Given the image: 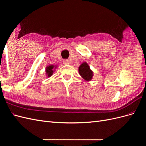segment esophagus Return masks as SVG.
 Instances as JSON below:
<instances>
[{"label":"esophagus","instance_id":"obj_1","mask_svg":"<svg viewBox=\"0 0 146 146\" xmlns=\"http://www.w3.org/2000/svg\"><path fill=\"white\" fill-rule=\"evenodd\" d=\"M63 63H64V64H68L70 63H69V61L68 60H64L63 61Z\"/></svg>","mask_w":146,"mask_h":146}]
</instances>
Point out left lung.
Listing matches in <instances>:
<instances>
[{"mask_svg":"<svg viewBox=\"0 0 146 146\" xmlns=\"http://www.w3.org/2000/svg\"><path fill=\"white\" fill-rule=\"evenodd\" d=\"M78 72L80 76L87 81L91 80L93 76V72L86 63H83L78 68Z\"/></svg>","mask_w":146,"mask_h":146,"instance_id":"1","label":"left lung"}]
</instances>
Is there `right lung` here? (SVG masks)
I'll list each match as a JSON object with an SVG mask.
<instances>
[{
  "label": "right lung",
  "instance_id": "right-lung-1",
  "mask_svg": "<svg viewBox=\"0 0 146 146\" xmlns=\"http://www.w3.org/2000/svg\"><path fill=\"white\" fill-rule=\"evenodd\" d=\"M55 68H56V66H54V65L48 66L46 68V72L47 74V76L48 77L52 76V75L53 74V72H54V69H55Z\"/></svg>",
  "mask_w": 146,
  "mask_h": 146
}]
</instances>
